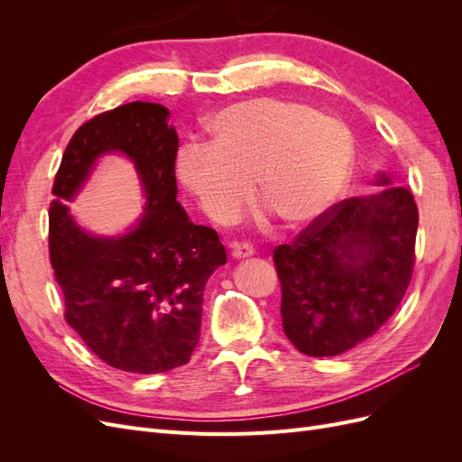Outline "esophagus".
<instances>
[{"label": "esophagus", "mask_w": 462, "mask_h": 462, "mask_svg": "<svg viewBox=\"0 0 462 462\" xmlns=\"http://www.w3.org/2000/svg\"><path fill=\"white\" fill-rule=\"evenodd\" d=\"M231 248H233L231 250V256L236 258V260L248 258V256L254 254V248H253V245H250V243H233Z\"/></svg>", "instance_id": "esophagus-1"}]
</instances>
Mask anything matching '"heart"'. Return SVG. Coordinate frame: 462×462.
Returning <instances> with one entry per match:
<instances>
[{
    "label": "heart",
    "mask_w": 462,
    "mask_h": 462,
    "mask_svg": "<svg viewBox=\"0 0 462 462\" xmlns=\"http://www.w3.org/2000/svg\"><path fill=\"white\" fill-rule=\"evenodd\" d=\"M209 131L212 143L180 146L177 173L214 219L239 212L256 177L277 216L304 226L326 214L351 180V131L310 106L256 97L221 109Z\"/></svg>",
    "instance_id": "1"
}]
</instances>
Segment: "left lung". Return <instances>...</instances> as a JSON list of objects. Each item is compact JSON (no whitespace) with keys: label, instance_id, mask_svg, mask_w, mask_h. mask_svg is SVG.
<instances>
[{"label":"left lung","instance_id":"obj_1","mask_svg":"<svg viewBox=\"0 0 462 462\" xmlns=\"http://www.w3.org/2000/svg\"><path fill=\"white\" fill-rule=\"evenodd\" d=\"M416 229L412 192L387 187L333 204L291 245L275 246L289 341L309 356H335L372 337L411 283Z\"/></svg>","mask_w":462,"mask_h":462}]
</instances>
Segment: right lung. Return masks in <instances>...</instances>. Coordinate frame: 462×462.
Segmentation results:
<instances>
[{
  "mask_svg": "<svg viewBox=\"0 0 462 462\" xmlns=\"http://www.w3.org/2000/svg\"><path fill=\"white\" fill-rule=\"evenodd\" d=\"M167 117L160 104L131 102L80 125L51 189L48 245L65 321L107 366L133 374L187 365L200 339L204 285L227 262L216 229L194 226L175 200L179 138ZM114 149L135 162L149 204L136 230L97 240L66 202L95 158Z\"/></svg>",
  "mask_w": 462,
  "mask_h": 462,
  "instance_id": "right-lung-1",
  "label": "right lung"
}]
</instances>
